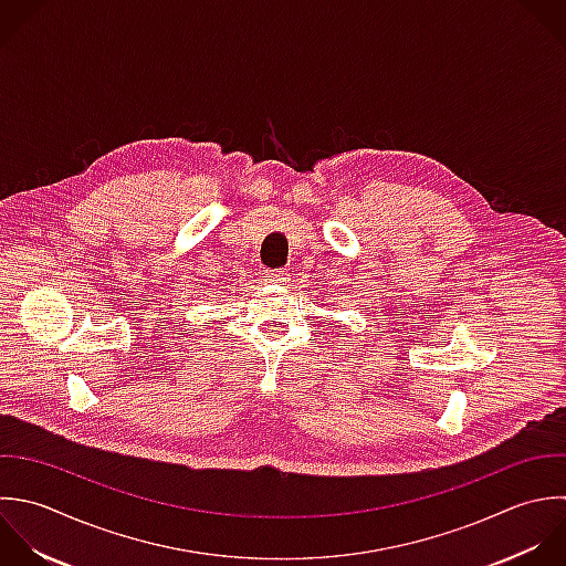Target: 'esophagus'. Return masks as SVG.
Instances as JSON below:
<instances>
[{
  "mask_svg": "<svg viewBox=\"0 0 566 566\" xmlns=\"http://www.w3.org/2000/svg\"><path fill=\"white\" fill-rule=\"evenodd\" d=\"M264 277H266L269 282H284V280H286V271H266Z\"/></svg>",
  "mask_w": 566,
  "mask_h": 566,
  "instance_id": "34e87169",
  "label": "esophagus"
}]
</instances>
